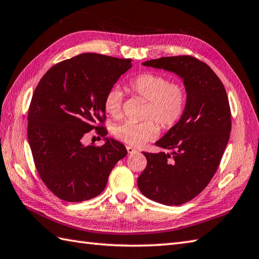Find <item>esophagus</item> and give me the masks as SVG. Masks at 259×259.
<instances>
[{
    "label": "esophagus",
    "mask_w": 259,
    "mask_h": 259,
    "mask_svg": "<svg viewBox=\"0 0 259 259\" xmlns=\"http://www.w3.org/2000/svg\"><path fill=\"white\" fill-rule=\"evenodd\" d=\"M126 151H128V153H130V155H133V153L138 152V150L135 149V148L131 147V146H126Z\"/></svg>",
    "instance_id": "1"
}]
</instances>
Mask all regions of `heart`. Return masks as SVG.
I'll list each match as a JSON object with an SVG mask.
<instances>
[{
	"label": "heart",
	"instance_id": "1",
	"mask_svg": "<svg viewBox=\"0 0 259 259\" xmlns=\"http://www.w3.org/2000/svg\"><path fill=\"white\" fill-rule=\"evenodd\" d=\"M129 90L148 101L145 118H151L135 122L125 121L114 128V135L125 144L139 147L157 138L159 125L170 128L178 122L186 106V90L184 85L170 80L162 74L145 72L134 76L128 82ZM122 92L117 87L107 91L103 99V108L114 119L122 115ZM157 122L156 123L154 120Z\"/></svg>",
	"mask_w": 259,
	"mask_h": 259
}]
</instances>
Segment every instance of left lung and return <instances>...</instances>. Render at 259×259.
Here are the masks:
<instances>
[{"label":"left lung","mask_w":259,"mask_h":259,"mask_svg":"<svg viewBox=\"0 0 259 259\" xmlns=\"http://www.w3.org/2000/svg\"><path fill=\"white\" fill-rule=\"evenodd\" d=\"M184 81V113L156 146L171 152H144L147 167L138 178L142 195L167 206H179L206 188L222 160L232 130L228 97L223 82L206 63L189 56L142 63Z\"/></svg>","instance_id":"obj_1"}]
</instances>
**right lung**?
<instances>
[{"mask_svg": "<svg viewBox=\"0 0 259 259\" xmlns=\"http://www.w3.org/2000/svg\"><path fill=\"white\" fill-rule=\"evenodd\" d=\"M131 59L83 53L48 71L33 93L27 114V139L43 183L60 199L89 200L106 188L114 164L126 155L121 142L107 138L103 99ZM96 128L101 147L84 146L81 138Z\"/></svg>", "mask_w": 259, "mask_h": 259, "instance_id": "right-lung-1", "label": "right lung"}]
</instances>
